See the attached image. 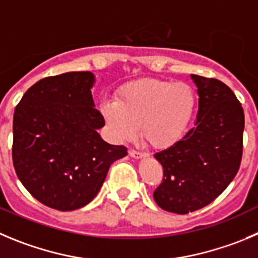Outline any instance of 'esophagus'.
Here are the masks:
<instances>
[{"label": "esophagus", "instance_id": "1", "mask_svg": "<svg viewBox=\"0 0 258 258\" xmlns=\"http://www.w3.org/2000/svg\"><path fill=\"white\" fill-rule=\"evenodd\" d=\"M130 156L135 159H141V158H146L148 154L146 153H141V151H137V150H130Z\"/></svg>", "mask_w": 258, "mask_h": 258}]
</instances>
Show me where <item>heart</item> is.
I'll use <instances>...</instances> for the list:
<instances>
[{
	"label": "heart",
	"mask_w": 258,
	"mask_h": 258,
	"mask_svg": "<svg viewBox=\"0 0 258 258\" xmlns=\"http://www.w3.org/2000/svg\"><path fill=\"white\" fill-rule=\"evenodd\" d=\"M196 94L186 83L144 79L127 84L115 102H105L103 115L118 141L143 140L154 149L177 144L188 131L196 110Z\"/></svg>",
	"instance_id": "obj_1"
}]
</instances>
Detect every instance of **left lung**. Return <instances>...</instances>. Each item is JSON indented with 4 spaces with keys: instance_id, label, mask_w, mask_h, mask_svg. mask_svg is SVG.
Instances as JSON below:
<instances>
[{
    "instance_id": "obj_1",
    "label": "left lung",
    "mask_w": 258,
    "mask_h": 258,
    "mask_svg": "<svg viewBox=\"0 0 258 258\" xmlns=\"http://www.w3.org/2000/svg\"><path fill=\"white\" fill-rule=\"evenodd\" d=\"M199 93L196 126L154 155L163 182L154 200L163 210L188 214L213 202L234 179L243 151L244 112L229 86L191 75Z\"/></svg>"
}]
</instances>
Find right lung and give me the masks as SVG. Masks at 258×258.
Listing matches in <instances>:
<instances>
[{
	"instance_id": "right-lung-1",
	"label": "right lung",
	"mask_w": 258,
	"mask_h": 258,
	"mask_svg": "<svg viewBox=\"0 0 258 258\" xmlns=\"http://www.w3.org/2000/svg\"><path fill=\"white\" fill-rule=\"evenodd\" d=\"M89 71L66 72L29 88L14 113L13 162L33 197L59 211L88 205L112 163L127 155L98 130L104 118L95 109Z\"/></svg>"
}]
</instances>
